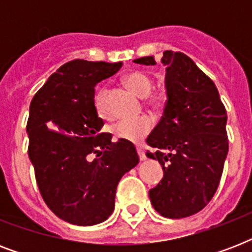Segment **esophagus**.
Instances as JSON below:
<instances>
[{
    "label": "esophagus",
    "instance_id": "esophagus-1",
    "mask_svg": "<svg viewBox=\"0 0 252 252\" xmlns=\"http://www.w3.org/2000/svg\"><path fill=\"white\" fill-rule=\"evenodd\" d=\"M137 153H138V157H140V161H145L146 154H145V152L141 149V148H137Z\"/></svg>",
    "mask_w": 252,
    "mask_h": 252
}]
</instances>
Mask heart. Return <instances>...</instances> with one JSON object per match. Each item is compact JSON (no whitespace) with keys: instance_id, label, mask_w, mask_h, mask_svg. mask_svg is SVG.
I'll return each instance as SVG.
<instances>
[{"instance_id":"obj_1","label":"heart","mask_w":252,"mask_h":252,"mask_svg":"<svg viewBox=\"0 0 252 252\" xmlns=\"http://www.w3.org/2000/svg\"><path fill=\"white\" fill-rule=\"evenodd\" d=\"M124 84L128 89L133 91L138 96H146L149 94L152 87H153V81L148 74L142 72H132L128 73L124 77ZM150 104L154 107H159L163 103V98L161 95H153L150 98ZM94 107L95 111L98 112L99 116L107 118L108 116V108H107V90L104 87H100L94 95ZM153 120L149 116H140L136 119H126L120 120L115 124L112 128L115 137L119 140L129 142H140L142 138L149 134V132L153 128Z\"/></svg>"}]
</instances>
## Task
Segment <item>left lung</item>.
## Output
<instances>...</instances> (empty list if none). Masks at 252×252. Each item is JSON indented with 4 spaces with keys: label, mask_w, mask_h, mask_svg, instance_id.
I'll return each mask as SVG.
<instances>
[{
    "label": "left lung",
    "mask_w": 252,
    "mask_h": 252,
    "mask_svg": "<svg viewBox=\"0 0 252 252\" xmlns=\"http://www.w3.org/2000/svg\"><path fill=\"white\" fill-rule=\"evenodd\" d=\"M134 63L156 65L153 56ZM161 63L167 100L146 138L158 150L146 156L158 159L163 178L149 197L161 216L183 219L201 211L217 191L229 150L227 115L213 81L187 55L165 51Z\"/></svg>",
    "instance_id": "8db88e82"
}]
</instances>
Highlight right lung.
Here are the masks:
<instances>
[{"label":"right lung","instance_id":"obj_1","mask_svg":"<svg viewBox=\"0 0 252 252\" xmlns=\"http://www.w3.org/2000/svg\"><path fill=\"white\" fill-rule=\"evenodd\" d=\"M122 65L69 61L30 104L29 157L37 187L49 209L73 225L106 221L119 180L140 161L132 142H112L110 133H99L103 120L95 111L94 87Z\"/></svg>","mask_w":252,"mask_h":252}]
</instances>
